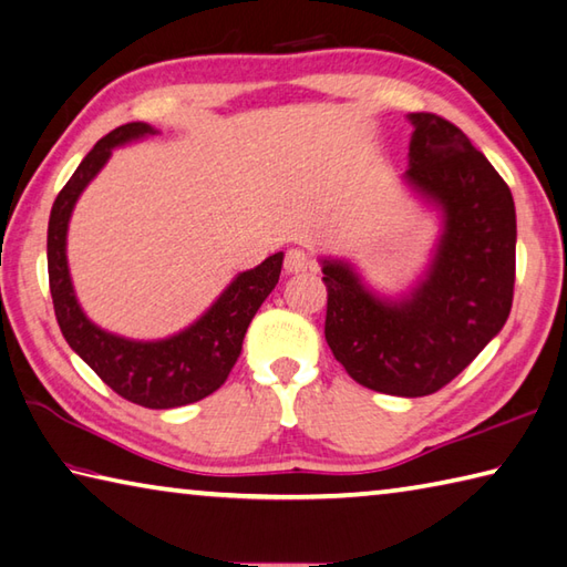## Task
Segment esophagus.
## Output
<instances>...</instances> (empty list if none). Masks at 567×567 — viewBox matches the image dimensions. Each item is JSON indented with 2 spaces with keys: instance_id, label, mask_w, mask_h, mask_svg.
<instances>
[{
  "instance_id": "1",
  "label": "esophagus",
  "mask_w": 567,
  "mask_h": 567,
  "mask_svg": "<svg viewBox=\"0 0 567 567\" xmlns=\"http://www.w3.org/2000/svg\"><path fill=\"white\" fill-rule=\"evenodd\" d=\"M307 270H312V260L307 258V252L305 250H297V248L287 250V255H285V272L287 275H302Z\"/></svg>"
}]
</instances>
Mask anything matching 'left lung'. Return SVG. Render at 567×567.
Masks as SVG:
<instances>
[{"label": "left lung", "instance_id": "left-lung-1", "mask_svg": "<svg viewBox=\"0 0 567 567\" xmlns=\"http://www.w3.org/2000/svg\"><path fill=\"white\" fill-rule=\"evenodd\" d=\"M403 184L440 214L423 272L388 297L341 258H319L327 285L324 337L353 381L420 398L480 357L512 312L516 208L506 182L470 137L432 113H410Z\"/></svg>", "mask_w": 567, "mask_h": 567}]
</instances>
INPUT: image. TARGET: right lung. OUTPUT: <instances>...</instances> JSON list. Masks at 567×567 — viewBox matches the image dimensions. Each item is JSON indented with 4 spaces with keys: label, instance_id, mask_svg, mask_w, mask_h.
Masks as SVG:
<instances>
[{
    "label": "right lung",
    "instance_id": "1",
    "mask_svg": "<svg viewBox=\"0 0 567 567\" xmlns=\"http://www.w3.org/2000/svg\"><path fill=\"white\" fill-rule=\"evenodd\" d=\"M152 135H159V130L147 122H127L85 154L53 202L47 255L55 319L69 347L125 401L152 410H169L202 401L226 383L255 312L280 280L285 252H275L258 268L238 272L194 324L172 337L127 339L87 319L78 305L65 255L71 214L115 147Z\"/></svg>",
    "mask_w": 567,
    "mask_h": 567
}]
</instances>
